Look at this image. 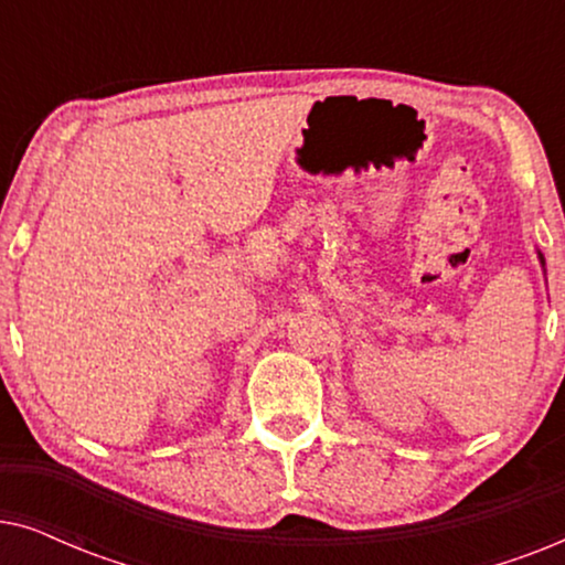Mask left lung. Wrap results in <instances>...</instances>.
<instances>
[{"label":"left lung","mask_w":565,"mask_h":565,"mask_svg":"<svg viewBox=\"0 0 565 565\" xmlns=\"http://www.w3.org/2000/svg\"><path fill=\"white\" fill-rule=\"evenodd\" d=\"M537 259H540V267H543V273H545V257H543V252L537 249Z\"/></svg>","instance_id":"1"}]
</instances>
